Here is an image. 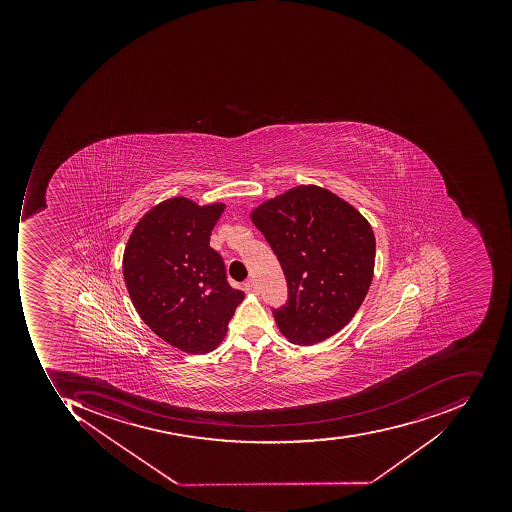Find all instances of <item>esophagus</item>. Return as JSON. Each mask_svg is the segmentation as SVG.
<instances>
[{"label": "esophagus", "instance_id": "esophagus-1", "mask_svg": "<svg viewBox=\"0 0 512 512\" xmlns=\"http://www.w3.org/2000/svg\"><path fill=\"white\" fill-rule=\"evenodd\" d=\"M243 289L244 292H258V286L254 280L244 281Z\"/></svg>", "mask_w": 512, "mask_h": 512}]
</instances>
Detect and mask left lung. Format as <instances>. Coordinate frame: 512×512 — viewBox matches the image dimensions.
Instances as JSON below:
<instances>
[{"mask_svg": "<svg viewBox=\"0 0 512 512\" xmlns=\"http://www.w3.org/2000/svg\"><path fill=\"white\" fill-rule=\"evenodd\" d=\"M251 218L288 283V300L272 309L284 337L314 345L345 328L374 274L375 237L363 215L326 189L298 186Z\"/></svg>", "mask_w": 512, "mask_h": 512, "instance_id": "8db88e82", "label": "left lung"}]
</instances>
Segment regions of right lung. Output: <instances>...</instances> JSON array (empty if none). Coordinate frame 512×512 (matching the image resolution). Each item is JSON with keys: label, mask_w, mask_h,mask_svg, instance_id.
I'll list each match as a JSON object with an SVG mask.
<instances>
[{"label": "right lung", "mask_w": 512, "mask_h": 512, "mask_svg": "<svg viewBox=\"0 0 512 512\" xmlns=\"http://www.w3.org/2000/svg\"><path fill=\"white\" fill-rule=\"evenodd\" d=\"M223 211L220 203L163 201L141 218L124 251V280L138 314L158 337L189 354L220 345L244 298L209 246Z\"/></svg>", "instance_id": "obj_1"}]
</instances>
